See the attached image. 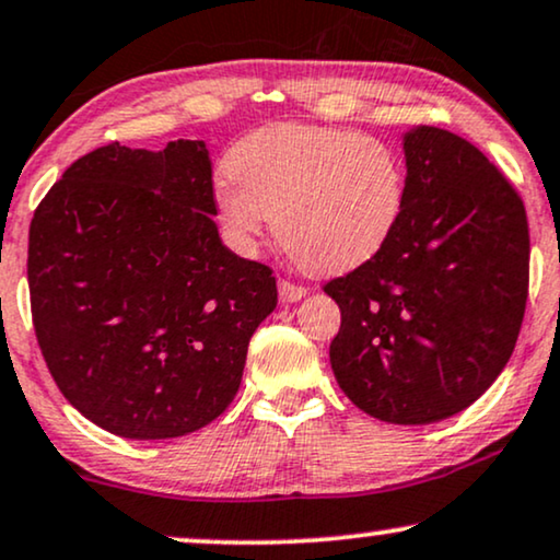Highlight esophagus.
I'll use <instances>...</instances> for the list:
<instances>
[{
	"mask_svg": "<svg viewBox=\"0 0 560 560\" xmlns=\"http://www.w3.org/2000/svg\"><path fill=\"white\" fill-rule=\"evenodd\" d=\"M304 294H307V287L294 284V281H289V279H281V281H279V296H281V302H300Z\"/></svg>",
	"mask_w": 560,
	"mask_h": 560,
	"instance_id": "1",
	"label": "esophagus"
}]
</instances>
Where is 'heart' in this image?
Masks as SVG:
<instances>
[{
	"label": "heart",
	"instance_id": "obj_1",
	"mask_svg": "<svg viewBox=\"0 0 560 560\" xmlns=\"http://www.w3.org/2000/svg\"><path fill=\"white\" fill-rule=\"evenodd\" d=\"M230 178L218 184L228 235L253 248L268 220L307 271L338 273L366 264L399 225L407 176L399 153L376 136L279 122L235 143Z\"/></svg>",
	"mask_w": 560,
	"mask_h": 560
}]
</instances>
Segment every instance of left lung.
Wrapping results in <instances>:
<instances>
[{"mask_svg": "<svg viewBox=\"0 0 560 560\" xmlns=\"http://www.w3.org/2000/svg\"><path fill=\"white\" fill-rule=\"evenodd\" d=\"M407 199L384 248L323 287L330 363L358 409L428 424L474 405L510 361L530 287L523 197L456 132L405 136Z\"/></svg>", "mask_w": 560, "mask_h": 560, "instance_id": "obj_1", "label": "left lung"}]
</instances>
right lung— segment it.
Returning <instances> with one entry per match:
<instances>
[{"label": "right lung", "instance_id": "1", "mask_svg": "<svg viewBox=\"0 0 560 560\" xmlns=\"http://www.w3.org/2000/svg\"><path fill=\"white\" fill-rule=\"evenodd\" d=\"M202 140L107 143L73 161L30 222L40 353L86 420L132 441L210 424L243 378L276 276L222 245Z\"/></svg>", "mask_w": 560, "mask_h": 560}]
</instances>
